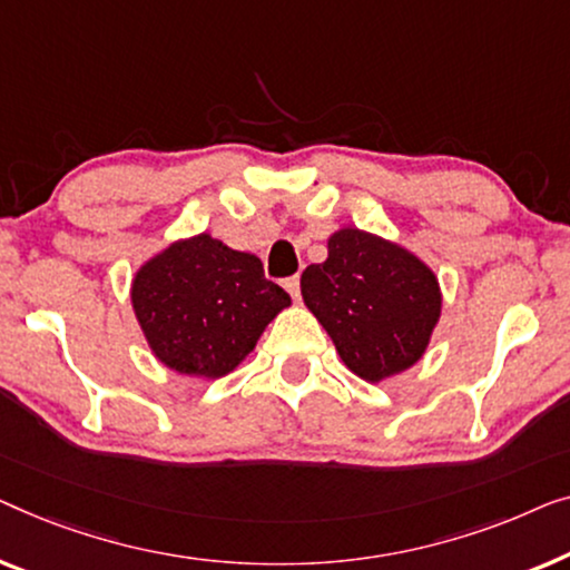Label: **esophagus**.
Here are the masks:
<instances>
[{
  "mask_svg": "<svg viewBox=\"0 0 570 570\" xmlns=\"http://www.w3.org/2000/svg\"><path fill=\"white\" fill-rule=\"evenodd\" d=\"M284 288L288 294H292L294 302H299V276H292V278H284Z\"/></svg>",
  "mask_w": 570,
  "mask_h": 570,
  "instance_id": "esophagus-1",
  "label": "esophagus"
}]
</instances>
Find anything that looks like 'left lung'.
I'll use <instances>...</instances> for the list:
<instances>
[{
    "instance_id": "1",
    "label": "left lung",
    "mask_w": 570,
    "mask_h": 570,
    "mask_svg": "<svg viewBox=\"0 0 570 570\" xmlns=\"http://www.w3.org/2000/svg\"><path fill=\"white\" fill-rule=\"evenodd\" d=\"M302 299L343 364L372 384L419 362L442 315L434 271L356 227L333 232L325 263L304 268Z\"/></svg>"
}]
</instances>
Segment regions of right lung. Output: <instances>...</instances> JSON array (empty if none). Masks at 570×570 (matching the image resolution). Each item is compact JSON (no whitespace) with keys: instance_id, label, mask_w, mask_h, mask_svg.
I'll return each instance as SVG.
<instances>
[{"instance_id":"right-lung-1","label":"right lung","mask_w":570,"mask_h":570,"mask_svg":"<svg viewBox=\"0 0 570 570\" xmlns=\"http://www.w3.org/2000/svg\"><path fill=\"white\" fill-rule=\"evenodd\" d=\"M131 304L159 362L173 372L219 380L250 354L292 299L263 276L261 258L204 232L144 263L134 276Z\"/></svg>"}]
</instances>
